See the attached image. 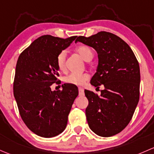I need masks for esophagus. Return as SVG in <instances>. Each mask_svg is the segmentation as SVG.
Returning a JSON list of instances; mask_svg holds the SVG:
<instances>
[{"mask_svg":"<svg viewBox=\"0 0 154 154\" xmlns=\"http://www.w3.org/2000/svg\"><path fill=\"white\" fill-rule=\"evenodd\" d=\"M79 94L80 96H83L85 95V91L82 88H79Z\"/></svg>","mask_w":154,"mask_h":154,"instance_id":"1","label":"esophagus"}]
</instances>
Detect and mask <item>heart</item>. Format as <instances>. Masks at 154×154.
<instances>
[{"label":"heart","mask_w":154,"mask_h":154,"mask_svg":"<svg viewBox=\"0 0 154 154\" xmlns=\"http://www.w3.org/2000/svg\"><path fill=\"white\" fill-rule=\"evenodd\" d=\"M75 51L83 58L85 61H90L94 56V51L90 46L79 45L75 47ZM55 63L58 69L61 72L66 70V53L62 50L57 55L55 58ZM89 79V75L87 73H70L64 77V82L66 84L82 86Z\"/></svg>","instance_id":"b5f03b06"}]
</instances>
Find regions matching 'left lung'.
<instances>
[{"instance_id":"8db88e82","label":"left lung","mask_w":154,"mask_h":154,"mask_svg":"<svg viewBox=\"0 0 154 154\" xmlns=\"http://www.w3.org/2000/svg\"><path fill=\"white\" fill-rule=\"evenodd\" d=\"M80 42L97 51L99 64L90 84L101 85V96L85 90L89 101L87 120L97 135L109 137L125 129L134 115L139 99L140 69L134 52L121 38L108 32L79 36Z\"/></svg>"}]
</instances>
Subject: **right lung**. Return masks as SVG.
Segmentation results:
<instances>
[{
	"mask_svg": "<svg viewBox=\"0 0 154 154\" xmlns=\"http://www.w3.org/2000/svg\"><path fill=\"white\" fill-rule=\"evenodd\" d=\"M61 38L50 35L35 40L19 55L15 68L13 93L19 113L31 131L51 138L65 129L68 115L79 95L75 85L64 84L62 90L52 91L59 82L57 55L76 38Z\"/></svg>",
	"mask_w": 154,
	"mask_h": 154,
	"instance_id": "obj_1",
	"label": "right lung"
}]
</instances>
